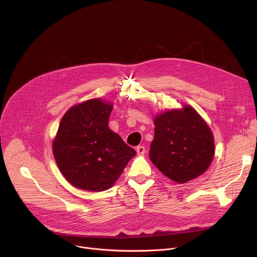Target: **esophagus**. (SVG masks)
<instances>
[{
	"label": "esophagus",
	"mask_w": 257,
	"mask_h": 257,
	"mask_svg": "<svg viewBox=\"0 0 257 257\" xmlns=\"http://www.w3.org/2000/svg\"><path fill=\"white\" fill-rule=\"evenodd\" d=\"M145 148L143 145H139V146H137L136 148V153H137V155L138 156H142V155H144L145 154Z\"/></svg>",
	"instance_id": "obj_1"
}]
</instances>
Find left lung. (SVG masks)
I'll return each mask as SVG.
<instances>
[{"mask_svg": "<svg viewBox=\"0 0 257 257\" xmlns=\"http://www.w3.org/2000/svg\"><path fill=\"white\" fill-rule=\"evenodd\" d=\"M155 126L150 159L165 176L183 184L208 169L214 155L213 136L193 107L184 105L158 115Z\"/></svg>", "mask_w": 257, "mask_h": 257, "instance_id": "obj_1", "label": "left lung"}]
</instances>
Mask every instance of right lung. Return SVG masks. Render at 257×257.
Masks as SVG:
<instances>
[{
    "instance_id": "obj_1",
    "label": "right lung",
    "mask_w": 257,
    "mask_h": 257,
    "mask_svg": "<svg viewBox=\"0 0 257 257\" xmlns=\"http://www.w3.org/2000/svg\"><path fill=\"white\" fill-rule=\"evenodd\" d=\"M109 102L93 98L63 116L53 143L56 163L66 180L79 189L111 188L136 152L108 128Z\"/></svg>"
}]
</instances>
